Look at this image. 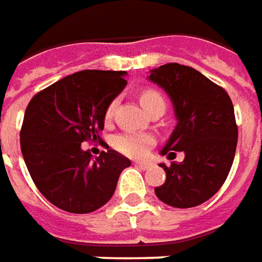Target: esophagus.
I'll list each match as a JSON object with an SVG mask.
<instances>
[{
  "instance_id": "esophagus-1",
  "label": "esophagus",
  "mask_w": 262,
  "mask_h": 262,
  "mask_svg": "<svg viewBox=\"0 0 262 262\" xmlns=\"http://www.w3.org/2000/svg\"><path fill=\"white\" fill-rule=\"evenodd\" d=\"M134 164L137 167L143 168V170H147V168L150 167V163H147V161H135Z\"/></svg>"
}]
</instances>
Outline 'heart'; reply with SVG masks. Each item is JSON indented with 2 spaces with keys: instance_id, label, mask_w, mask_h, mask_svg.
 <instances>
[{
  "instance_id": "b5f03b06",
  "label": "heart",
  "mask_w": 262,
  "mask_h": 262,
  "mask_svg": "<svg viewBox=\"0 0 262 262\" xmlns=\"http://www.w3.org/2000/svg\"><path fill=\"white\" fill-rule=\"evenodd\" d=\"M140 102L147 112L151 110L156 105H164V98L156 89H145L140 95ZM115 108V102H111L110 106L106 108V118H111L112 112ZM154 143L151 135L138 134V133H128V134H121L114 140V147L122 152L124 156L133 157V159H140L144 157L147 150L150 148Z\"/></svg>"
}]
</instances>
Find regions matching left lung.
<instances>
[{
	"label": "left lung",
	"mask_w": 262,
	"mask_h": 262,
	"mask_svg": "<svg viewBox=\"0 0 262 262\" xmlns=\"http://www.w3.org/2000/svg\"><path fill=\"white\" fill-rule=\"evenodd\" d=\"M148 79L167 92L177 118L161 154L184 152L182 163L160 164L166 182L154 192L174 208L199 206L222 187L232 167L238 143L232 101L224 88L190 66L167 63L151 70Z\"/></svg>",
	"instance_id": "left-lung-1"
}]
</instances>
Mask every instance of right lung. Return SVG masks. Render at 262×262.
Listing matches in <instances>:
<instances>
[{"mask_svg":"<svg viewBox=\"0 0 262 262\" xmlns=\"http://www.w3.org/2000/svg\"><path fill=\"white\" fill-rule=\"evenodd\" d=\"M124 70H82L36 94L26 108L20 145L36 187L70 213H89L112 198L131 161L114 150L92 159L82 143L101 140L106 108L125 88Z\"/></svg>","mask_w":262,"mask_h":262,"instance_id":"right-lung-1","label":"right lung"}]
</instances>
